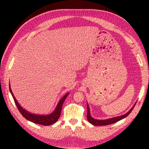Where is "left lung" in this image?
Returning a JSON list of instances; mask_svg holds the SVG:
<instances>
[{
  "label": "left lung",
  "mask_w": 149,
  "mask_h": 149,
  "mask_svg": "<svg viewBox=\"0 0 149 149\" xmlns=\"http://www.w3.org/2000/svg\"><path fill=\"white\" fill-rule=\"evenodd\" d=\"M134 106L132 107V109L129 111L128 113H127L125 115H123L122 116H118V117H115V118H110V119H107V120H96L93 118L90 115V108L88 105H87V118L88 122L91 123V124H93L94 125H110L112 124V123H116L117 122H118L119 120H122L123 118H125L126 116H127L129 114L131 113V112L133 109Z\"/></svg>",
  "instance_id": "obj_1"
}]
</instances>
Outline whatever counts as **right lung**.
<instances>
[{
  "label": "right lung",
  "instance_id": "add662e5",
  "mask_svg": "<svg viewBox=\"0 0 149 149\" xmlns=\"http://www.w3.org/2000/svg\"><path fill=\"white\" fill-rule=\"evenodd\" d=\"M9 90H10V92L12 95L13 98L16 106H17L19 111H20V113L22 114V115L25 118L29 120L31 122L35 123H38V124L43 125H49L53 124V123H54L57 120L59 119L60 115H61V111L63 102H64L66 97H67L68 95V93L66 94L63 97L61 100H60L58 106L56 107V109L52 113L50 114L49 115H34V114H32L27 112V111L22 108V107L19 105V104L18 103L17 100H16L13 94V92L10 88V84H9Z\"/></svg>",
  "mask_w": 149,
  "mask_h": 149
}]
</instances>
